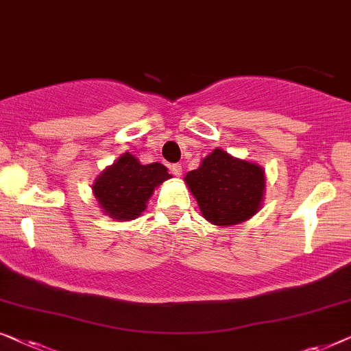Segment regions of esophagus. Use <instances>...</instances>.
Wrapping results in <instances>:
<instances>
[{"label":"esophagus","mask_w":351,"mask_h":351,"mask_svg":"<svg viewBox=\"0 0 351 351\" xmlns=\"http://www.w3.org/2000/svg\"><path fill=\"white\" fill-rule=\"evenodd\" d=\"M170 171L171 173H173L175 176H181V173H182V167H181V164H173L170 167Z\"/></svg>","instance_id":"esophagus-1"}]
</instances>
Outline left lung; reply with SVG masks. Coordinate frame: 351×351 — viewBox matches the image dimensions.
Listing matches in <instances>:
<instances>
[{
  "instance_id": "8db88e82",
  "label": "left lung",
  "mask_w": 351,
  "mask_h": 351,
  "mask_svg": "<svg viewBox=\"0 0 351 351\" xmlns=\"http://www.w3.org/2000/svg\"><path fill=\"white\" fill-rule=\"evenodd\" d=\"M205 219L232 226L258 213L265 189L264 170L215 149L184 178Z\"/></svg>"
}]
</instances>
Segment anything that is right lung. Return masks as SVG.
Returning <instances> with one entry per match:
<instances>
[{
  "instance_id": "add662e5",
  "label": "right lung",
  "mask_w": 351,
  "mask_h": 351,
  "mask_svg": "<svg viewBox=\"0 0 351 351\" xmlns=\"http://www.w3.org/2000/svg\"><path fill=\"white\" fill-rule=\"evenodd\" d=\"M170 176L162 164L141 165L125 152L97 178L92 191L105 213L114 219L127 221L146 210L154 187Z\"/></svg>"
}]
</instances>
